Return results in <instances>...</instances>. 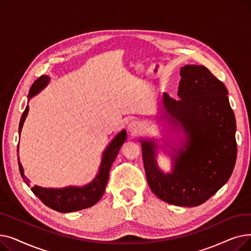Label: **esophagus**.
I'll list each match as a JSON object with an SVG mask.
<instances>
[{"mask_svg":"<svg viewBox=\"0 0 251 251\" xmlns=\"http://www.w3.org/2000/svg\"><path fill=\"white\" fill-rule=\"evenodd\" d=\"M142 127H141V124L138 122V121H132L129 125H128V130L129 132L132 134V135H136L138 134L140 131H141Z\"/></svg>","mask_w":251,"mask_h":251,"instance_id":"1","label":"esophagus"}]
</instances>
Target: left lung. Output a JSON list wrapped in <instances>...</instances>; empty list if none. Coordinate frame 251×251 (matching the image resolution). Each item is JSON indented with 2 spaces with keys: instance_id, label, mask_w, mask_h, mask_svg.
Instances as JSON below:
<instances>
[{
  "instance_id": "obj_1",
  "label": "left lung",
  "mask_w": 251,
  "mask_h": 251,
  "mask_svg": "<svg viewBox=\"0 0 251 251\" xmlns=\"http://www.w3.org/2000/svg\"><path fill=\"white\" fill-rule=\"evenodd\" d=\"M178 100L164 95L168 114L187 134L172 174L154 160V144L142 141V160L151 191L162 201L197 206L212 197L232 175L237 157L236 121L224 83L204 66L180 69Z\"/></svg>"
}]
</instances>
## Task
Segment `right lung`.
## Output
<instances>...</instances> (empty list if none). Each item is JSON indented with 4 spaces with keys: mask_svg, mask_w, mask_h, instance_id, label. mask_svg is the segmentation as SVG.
<instances>
[{
    "mask_svg": "<svg viewBox=\"0 0 251 251\" xmlns=\"http://www.w3.org/2000/svg\"><path fill=\"white\" fill-rule=\"evenodd\" d=\"M50 81L49 76H41L37 78L33 82L32 86L30 87L28 97L32 98L35 96L39 89H43L44 86L48 84ZM29 111V107L25 108V111L23 112L20 123H19V134L21 133V129L23 126V123L25 121V118L27 116ZM126 139V132L123 130L120 134H118L115 139L111 142L108 149L105 150L102 155L101 165L100 167L99 174L96 177V179L92 181L88 185L84 187H66L62 189H49V188H43L34 185L31 190L32 192L42 201L44 204L49 206L51 209H55L60 213H70V212H76V210L84 209L87 207H90L94 204H96L102 196L105 185H107L109 180V172L113 162L115 161L116 156L119 152V150L122 147ZM19 148V143L17 147V151ZM18 165H19V171L22 179L27 183L29 180L26 178L23 174V168L21 166V163L19 162L18 156Z\"/></svg>",
    "mask_w": 251,
    "mask_h": 251,
    "instance_id": "right-lung-1",
    "label": "right lung"
}]
</instances>
